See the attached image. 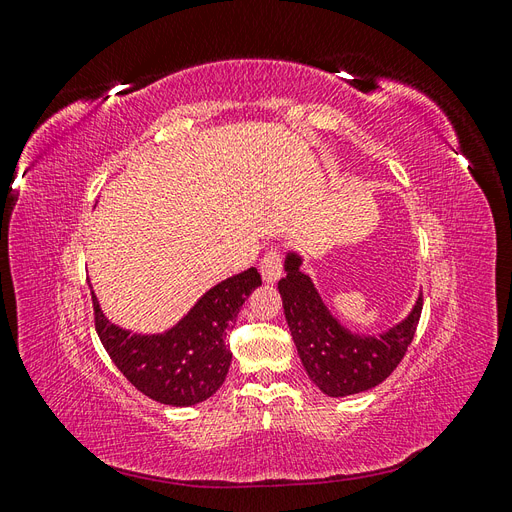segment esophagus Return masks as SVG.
Masks as SVG:
<instances>
[{
    "mask_svg": "<svg viewBox=\"0 0 512 512\" xmlns=\"http://www.w3.org/2000/svg\"><path fill=\"white\" fill-rule=\"evenodd\" d=\"M260 273H262V280L267 284H273L280 280L282 275V254L277 250H269L265 256L260 260Z\"/></svg>",
    "mask_w": 512,
    "mask_h": 512,
    "instance_id": "obj_1",
    "label": "esophagus"
}]
</instances>
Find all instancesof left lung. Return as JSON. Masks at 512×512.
Segmentation results:
<instances>
[{
    "mask_svg": "<svg viewBox=\"0 0 512 512\" xmlns=\"http://www.w3.org/2000/svg\"><path fill=\"white\" fill-rule=\"evenodd\" d=\"M303 256L288 250L286 277L277 282L284 314L299 359L318 389L329 397H348L374 389L404 359L421 318L418 294L406 318L378 335L350 331L322 301L312 277L301 271Z\"/></svg>",
    "mask_w": 512,
    "mask_h": 512,
    "instance_id": "1",
    "label": "left lung"
}]
</instances>
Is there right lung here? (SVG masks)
Listing matches in <instances>:
<instances>
[{"label":"right lung","mask_w":512,"mask_h":512,"mask_svg":"<svg viewBox=\"0 0 512 512\" xmlns=\"http://www.w3.org/2000/svg\"><path fill=\"white\" fill-rule=\"evenodd\" d=\"M260 284L256 267L226 277L162 333L121 329L104 316L96 292L91 290L96 331L117 369L143 395L164 406H196L224 384L232 359L226 333L245 299Z\"/></svg>","instance_id":"add662e5"}]
</instances>
